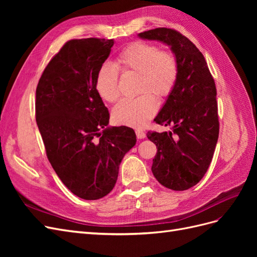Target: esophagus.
Segmentation results:
<instances>
[{
    "instance_id": "34e87169",
    "label": "esophagus",
    "mask_w": 257,
    "mask_h": 257,
    "mask_svg": "<svg viewBox=\"0 0 257 257\" xmlns=\"http://www.w3.org/2000/svg\"><path fill=\"white\" fill-rule=\"evenodd\" d=\"M136 136L138 139H144L146 137V133L144 131H141V130H137L136 131Z\"/></svg>"
}]
</instances>
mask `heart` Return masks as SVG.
<instances>
[{"label": "heart", "instance_id": "heart-1", "mask_svg": "<svg viewBox=\"0 0 257 257\" xmlns=\"http://www.w3.org/2000/svg\"><path fill=\"white\" fill-rule=\"evenodd\" d=\"M138 75V91L144 93L134 99H123L112 110L113 120L131 127H144L158 110L159 98L172 93L178 78V62L169 50H160L158 46L134 42L126 46L114 60V66L105 63L99 67L95 89L103 100L113 103L118 99L119 73Z\"/></svg>", "mask_w": 257, "mask_h": 257}]
</instances>
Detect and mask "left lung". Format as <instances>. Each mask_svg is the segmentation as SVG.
<instances>
[{
    "label": "left lung",
    "instance_id": "8db88e82",
    "mask_svg": "<svg viewBox=\"0 0 257 257\" xmlns=\"http://www.w3.org/2000/svg\"><path fill=\"white\" fill-rule=\"evenodd\" d=\"M143 40L168 45L178 62V78L155 123L172 132H148L158 152L151 170L157 180L174 191L196 185L209 168L219 138L216 89L198 48L178 31L158 28L139 33Z\"/></svg>",
    "mask_w": 257,
    "mask_h": 257
}]
</instances>
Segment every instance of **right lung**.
<instances>
[{"label":"right lung","mask_w":257,"mask_h":257,"mask_svg":"<svg viewBox=\"0 0 257 257\" xmlns=\"http://www.w3.org/2000/svg\"><path fill=\"white\" fill-rule=\"evenodd\" d=\"M113 40L68 41L46 66L36 88L35 116L54 172L76 196L110 193L122 159L136 144L127 126H108L109 112L95 89Z\"/></svg>","instance_id":"obj_1"}]
</instances>
